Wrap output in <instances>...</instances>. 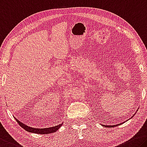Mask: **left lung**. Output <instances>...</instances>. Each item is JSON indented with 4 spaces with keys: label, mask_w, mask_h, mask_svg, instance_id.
<instances>
[{
    "label": "left lung",
    "mask_w": 147,
    "mask_h": 147,
    "mask_svg": "<svg viewBox=\"0 0 147 147\" xmlns=\"http://www.w3.org/2000/svg\"><path fill=\"white\" fill-rule=\"evenodd\" d=\"M124 122H121V123H120V124H116V125H103V126H105V127H115V126H117V125H121V124H124Z\"/></svg>",
    "instance_id": "left-lung-1"
}]
</instances>
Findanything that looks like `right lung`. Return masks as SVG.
Listing matches in <instances>:
<instances>
[{
    "mask_svg": "<svg viewBox=\"0 0 147 147\" xmlns=\"http://www.w3.org/2000/svg\"><path fill=\"white\" fill-rule=\"evenodd\" d=\"M17 122L19 124L21 127L23 128L25 130H26L27 131L31 132V133H34V134H52V133L56 132L58 129H59L60 127L62 126V124H59V125H55V126L53 127H45V128H34L32 127H29L28 125L23 124L22 122H20V121L17 120L16 118Z\"/></svg>",
    "mask_w": 147,
    "mask_h": 147,
    "instance_id": "right-lung-1",
    "label": "right lung"
}]
</instances>
